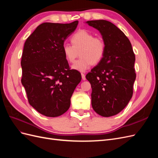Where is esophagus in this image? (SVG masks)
<instances>
[{"label": "esophagus", "mask_w": 158, "mask_h": 158, "mask_svg": "<svg viewBox=\"0 0 158 158\" xmlns=\"http://www.w3.org/2000/svg\"><path fill=\"white\" fill-rule=\"evenodd\" d=\"M81 75H82V80H85V74H84V73H82V74H81Z\"/></svg>", "instance_id": "34e87169"}]
</instances>
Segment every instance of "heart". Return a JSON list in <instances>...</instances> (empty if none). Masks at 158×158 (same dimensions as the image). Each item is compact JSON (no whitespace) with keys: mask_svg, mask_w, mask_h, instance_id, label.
I'll return each mask as SVG.
<instances>
[{"mask_svg":"<svg viewBox=\"0 0 158 158\" xmlns=\"http://www.w3.org/2000/svg\"><path fill=\"white\" fill-rule=\"evenodd\" d=\"M72 45L66 44L63 51L66 59L73 63L78 56L81 58L72 66V69L79 72H84L90 66L98 64L103 59L106 51V44L102 38L94 37L86 30H80L72 36Z\"/></svg>","mask_w":158,"mask_h":158,"instance_id":"obj_1","label":"heart"}]
</instances>
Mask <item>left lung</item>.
<instances>
[{
	"label": "left lung",
	"mask_w": 158,
	"mask_h": 158,
	"mask_svg": "<svg viewBox=\"0 0 158 158\" xmlns=\"http://www.w3.org/2000/svg\"><path fill=\"white\" fill-rule=\"evenodd\" d=\"M85 23L100 32L106 44L102 60L85 76L92 88V106L99 115L111 117L120 113L132 96L135 55L128 37L113 23Z\"/></svg>",
	"instance_id": "left-lung-1"
}]
</instances>
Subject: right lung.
<instances>
[{"instance_id":"obj_1","label":"right lung","mask_w":158,"mask_h":158,"mask_svg":"<svg viewBox=\"0 0 158 158\" xmlns=\"http://www.w3.org/2000/svg\"><path fill=\"white\" fill-rule=\"evenodd\" d=\"M78 24L43 23L27 37L22 56V84L31 106L46 117H56L69 109L80 82L78 71L70 70L63 51L64 41Z\"/></svg>"}]
</instances>
